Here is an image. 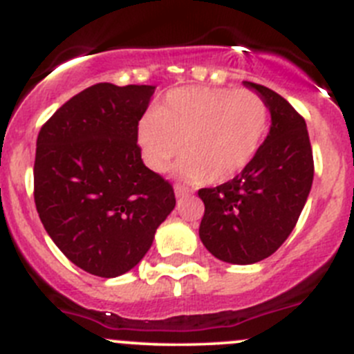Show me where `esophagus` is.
I'll list each match as a JSON object with an SVG mask.
<instances>
[{
    "label": "esophagus",
    "instance_id": "obj_1",
    "mask_svg": "<svg viewBox=\"0 0 354 354\" xmlns=\"http://www.w3.org/2000/svg\"><path fill=\"white\" fill-rule=\"evenodd\" d=\"M174 195H176V198H183V197H188V195H190V192H188L187 188L176 185V187H174Z\"/></svg>",
    "mask_w": 354,
    "mask_h": 354
}]
</instances>
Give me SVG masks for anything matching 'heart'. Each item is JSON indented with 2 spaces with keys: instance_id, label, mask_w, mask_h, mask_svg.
Here are the masks:
<instances>
[{
  "instance_id": "1",
  "label": "heart",
  "mask_w": 354,
  "mask_h": 354,
  "mask_svg": "<svg viewBox=\"0 0 354 354\" xmlns=\"http://www.w3.org/2000/svg\"><path fill=\"white\" fill-rule=\"evenodd\" d=\"M270 112L259 95L232 88L190 86L171 91L138 126L147 164L162 173L181 153L180 173L192 183H225L242 173L268 131Z\"/></svg>"
}]
</instances>
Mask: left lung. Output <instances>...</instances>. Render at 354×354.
Instances as JSON below:
<instances>
[{
	"label": "left lung",
	"instance_id": "1",
	"mask_svg": "<svg viewBox=\"0 0 354 354\" xmlns=\"http://www.w3.org/2000/svg\"><path fill=\"white\" fill-rule=\"evenodd\" d=\"M272 115L270 133L249 166L216 188H201L205 205L198 235L205 249L232 264L272 256L299 219L313 183V152L306 122L283 97L243 81Z\"/></svg>",
	"mask_w": 354,
	"mask_h": 354
}]
</instances>
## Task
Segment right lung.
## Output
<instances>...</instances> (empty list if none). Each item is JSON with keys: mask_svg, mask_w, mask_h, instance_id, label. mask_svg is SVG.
Here are the masks:
<instances>
[{"mask_svg": "<svg viewBox=\"0 0 354 354\" xmlns=\"http://www.w3.org/2000/svg\"><path fill=\"white\" fill-rule=\"evenodd\" d=\"M153 91L98 82L65 102L37 135L41 223L68 261L102 279L135 268L176 205L171 183L143 164L136 143Z\"/></svg>", "mask_w": 354, "mask_h": 354, "instance_id": "obj_1", "label": "right lung"}]
</instances>
